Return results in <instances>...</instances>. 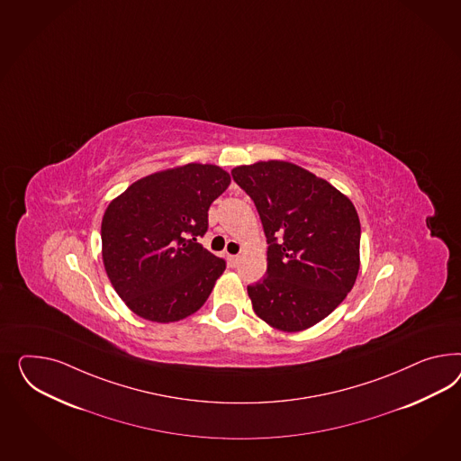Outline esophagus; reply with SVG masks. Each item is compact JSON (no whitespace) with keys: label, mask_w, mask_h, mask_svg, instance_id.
Masks as SVG:
<instances>
[{"label":"esophagus","mask_w":461,"mask_h":461,"mask_svg":"<svg viewBox=\"0 0 461 461\" xmlns=\"http://www.w3.org/2000/svg\"><path fill=\"white\" fill-rule=\"evenodd\" d=\"M227 261H229L230 267H236L237 264H239V256L237 254H229Z\"/></svg>","instance_id":"obj_1"}]
</instances>
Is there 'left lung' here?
<instances>
[{
    "label": "left lung",
    "instance_id": "8db88e82",
    "mask_svg": "<svg viewBox=\"0 0 461 461\" xmlns=\"http://www.w3.org/2000/svg\"><path fill=\"white\" fill-rule=\"evenodd\" d=\"M232 178L259 212L267 271L248 286L254 313L281 331H303L345 300L360 267V221L350 198L302 167L258 161Z\"/></svg>",
    "mask_w": 461,
    "mask_h": 461
}]
</instances>
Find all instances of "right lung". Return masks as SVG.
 I'll return each mask as SVG.
<instances>
[{"instance_id":"obj_1","label":"right lung","mask_w":461,"mask_h":461,"mask_svg":"<svg viewBox=\"0 0 461 461\" xmlns=\"http://www.w3.org/2000/svg\"><path fill=\"white\" fill-rule=\"evenodd\" d=\"M230 185L217 165L157 171L111 200L101 224L105 273L126 306L171 323L207 302L225 261L202 248L209 207Z\"/></svg>"}]
</instances>
